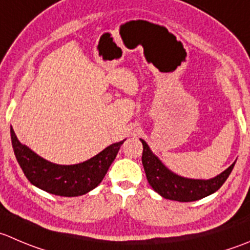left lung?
I'll list each match as a JSON object with an SVG mask.
<instances>
[{"label":"left lung","instance_id":"1","mask_svg":"<svg viewBox=\"0 0 250 250\" xmlns=\"http://www.w3.org/2000/svg\"><path fill=\"white\" fill-rule=\"evenodd\" d=\"M140 142L143 143L142 162L147 182L152 187V189L165 199L182 203L203 199L221 188L236 164L233 162L229 168L211 179L184 178L169 171L160 161L159 157L152 154L146 143L143 139H140Z\"/></svg>","mask_w":250,"mask_h":250}]
</instances>
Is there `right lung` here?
Listing matches in <instances>:
<instances>
[{
  "label": "right lung",
  "mask_w": 250,
  "mask_h": 250,
  "mask_svg": "<svg viewBox=\"0 0 250 250\" xmlns=\"http://www.w3.org/2000/svg\"><path fill=\"white\" fill-rule=\"evenodd\" d=\"M11 139L17 161L28 181L45 192L61 197H78L98 187L125 140L110 145L82 164L57 165L21 144L12 127Z\"/></svg>",
  "instance_id": "add662e5"
}]
</instances>
